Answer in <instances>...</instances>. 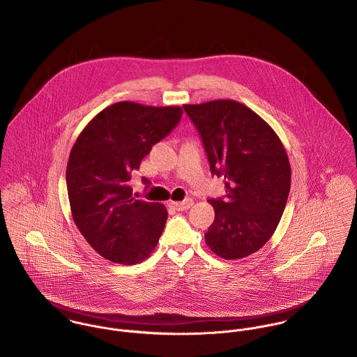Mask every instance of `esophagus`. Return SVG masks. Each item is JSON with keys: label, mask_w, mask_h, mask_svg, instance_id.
<instances>
[{"label": "esophagus", "mask_w": 357, "mask_h": 357, "mask_svg": "<svg viewBox=\"0 0 357 357\" xmlns=\"http://www.w3.org/2000/svg\"><path fill=\"white\" fill-rule=\"evenodd\" d=\"M192 204H194V200H192L191 197H188V199H185V200H183V202H170V203H169V206L173 207V208L177 210V211H185V210L191 208Z\"/></svg>", "instance_id": "1"}]
</instances>
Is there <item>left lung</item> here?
<instances>
[{
    "label": "left lung",
    "instance_id": "obj_1",
    "mask_svg": "<svg viewBox=\"0 0 357 357\" xmlns=\"http://www.w3.org/2000/svg\"><path fill=\"white\" fill-rule=\"evenodd\" d=\"M183 107L200 133L211 174L225 180V199L208 200L215 218L206 244L222 259L245 258L280 224L291 191L288 154L273 128L237 100Z\"/></svg>",
    "mask_w": 357,
    "mask_h": 357
}]
</instances>
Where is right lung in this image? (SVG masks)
Returning a JSON list of instances; mask_svg holds the SVG:
<instances>
[{
  "instance_id": "1",
  "label": "right lung",
  "mask_w": 357,
  "mask_h": 357,
  "mask_svg": "<svg viewBox=\"0 0 357 357\" xmlns=\"http://www.w3.org/2000/svg\"><path fill=\"white\" fill-rule=\"evenodd\" d=\"M180 106L117 102L86 126L66 165L75 225L105 259L135 264L150 257L167 220L166 207L135 199L128 181L142 160L178 124ZM144 184H150L143 177Z\"/></svg>"
}]
</instances>
